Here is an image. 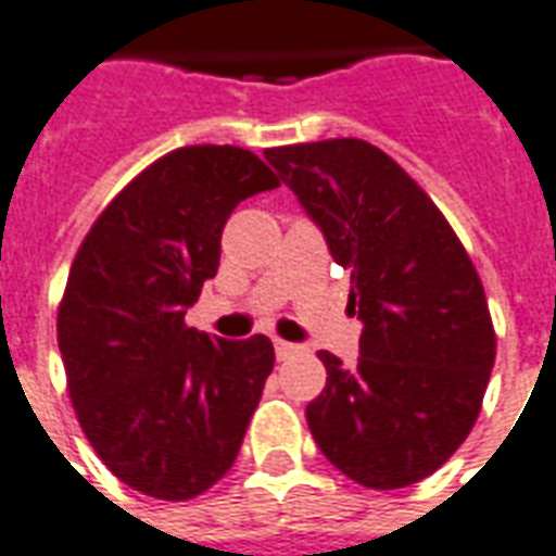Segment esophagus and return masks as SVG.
Returning a JSON list of instances; mask_svg holds the SVG:
<instances>
[{
    "label": "esophagus",
    "instance_id": "34e87169",
    "mask_svg": "<svg viewBox=\"0 0 556 556\" xmlns=\"http://www.w3.org/2000/svg\"><path fill=\"white\" fill-rule=\"evenodd\" d=\"M274 350H277V358L279 362H288V358H294L296 353H300V346L296 344H288V341H274Z\"/></svg>",
    "mask_w": 556,
    "mask_h": 556
}]
</instances>
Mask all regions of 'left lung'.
Wrapping results in <instances>:
<instances>
[{
  "instance_id": "obj_1",
  "label": "left lung",
  "mask_w": 556,
  "mask_h": 556,
  "mask_svg": "<svg viewBox=\"0 0 556 556\" xmlns=\"http://www.w3.org/2000/svg\"><path fill=\"white\" fill-rule=\"evenodd\" d=\"M350 270L358 362L320 353L312 438L346 478L396 490L431 476L472 431L495 362L484 286L443 212L364 139L265 151Z\"/></svg>"
}]
</instances>
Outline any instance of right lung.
I'll list each match as a JSON object with an SVG mask.
<instances>
[{"label": "right lung", "instance_id": "add662e5", "mask_svg": "<svg viewBox=\"0 0 556 556\" xmlns=\"http://www.w3.org/2000/svg\"><path fill=\"white\" fill-rule=\"evenodd\" d=\"M279 180L236 146L177 148L125 186L92 224L58 312L78 422L110 472L186 502L239 455L274 344L184 324L222 260L230 212Z\"/></svg>", "mask_w": 556, "mask_h": 556}]
</instances>
